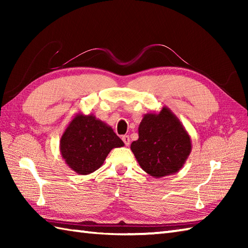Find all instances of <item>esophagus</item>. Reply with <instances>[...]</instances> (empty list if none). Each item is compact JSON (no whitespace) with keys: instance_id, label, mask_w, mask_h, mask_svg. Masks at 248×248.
Listing matches in <instances>:
<instances>
[{"instance_id":"esophagus-1","label":"esophagus","mask_w":248,"mask_h":248,"mask_svg":"<svg viewBox=\"0 0 248 248\" xmlns=\"http://www.w3.org/2000/svg\"><path fill=\"white\" fill-rule=\"evenodd\" d=\"M121 139H123V140H124V143L125 146L128 147V146L130 145V138H129V135H124Z\"/></svg>"}]
</instances>
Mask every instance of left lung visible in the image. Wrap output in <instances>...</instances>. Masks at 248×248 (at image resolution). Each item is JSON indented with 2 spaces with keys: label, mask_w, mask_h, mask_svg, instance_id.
I'll list each match as a JSON object with an SVG mask.
<instances>
[{
  "label": "left lung",
  "mask_w": 248,
  "mask_h": 248,
  "mask_svg": "<svg viewBox=\"0 0 248 248\" xmlns=\"http://www.w3.org/2000/svg\"><path fill=\"white\" fill-rule=\"evenodd\" d=\"M140 166L155 178L176 173L192 151V141L181 121L163 107L159 113L145 114L139 127V140L131 144Z\"/></svg>",
  "instance_id": "1"
}]
</instances>
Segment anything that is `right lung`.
Instances as JSON below:
<instances>
[{
  "label": "right lung",
  "mask_w": 248,
  "mask_h": 248,
  "mask_svg": "<svg viewBox=\"0 0 248 248\" xmlns=\"http://www.w3.org/2000/svg\"><path fill=\"white\" fill-rule=\"evenodd\" d=\"M124 144L114 130L93 114L78 113L60 141L66 164L80 175H89L101 167L109 151Z\"/></svg>",
  "instance_id": "right-lung-1"
}]
</instances>
